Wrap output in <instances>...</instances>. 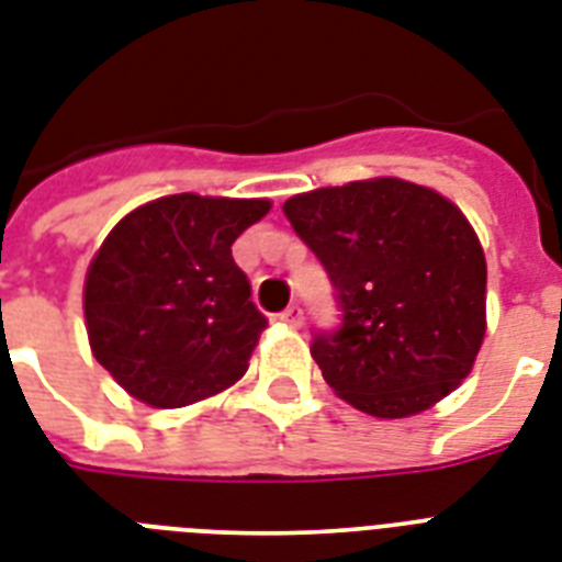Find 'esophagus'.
Returning <instances> with one entry per match:
<instances>
[{
  "label": "esophagus",
  "mask_w": 562,
  "mask_h": 562,
  "mask_svg": "<svg viewBox=\"0 0 562 562\" xmlns=\"http://www.w3.org/2000/svg\"><path fill=\"white\" fill-rule=\"evenodd\" d=\"M280 321L285 323V326H303V308H300V305H289V308H285V312L280 314Z\"/></svg>",
  "instance_id": "34e87169"
}]
</instances>
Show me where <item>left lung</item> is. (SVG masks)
I'll list each match as a JSON object with an SVG mask.
<instances>
[{
	"label": "left lung",
	"mask_w": 562,
	"mask_h": 562,
	"mask_svg": "<svg viewBox=\"0 0 562 562\" xmlns=\"http://www.w3.org/2000/svg\"><path fill=\"white\" fill-rule=\"evenodd\" d=\"M335 289L340 326L317 331L326 384L375 418H407L462 384L485 337V254L430 187L369 178L282 204Z\"/></svg>",
	"instance_id": "obj_1"
}]
</instances>
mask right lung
<instances>
[{
  "label": "right lung",
  "instance_id": "1",
  "mask_svg": "<svg viewBox=\"0 0 562 562\" xmlns=\"http://www.w3.org/2000/svg\"><path fill=\"white\" fill-rule=\"evenodd\" d=\"M266 199L164 195L123 216L91 259L83 312L91 352L132 398L187 407L236 384L266 314L234 262Z\"/></svg>",
  "mask_w": 562,
  "mask_h": 562
}]
</instances>
